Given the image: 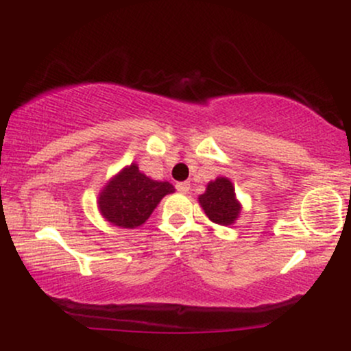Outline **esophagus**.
Wrapping results in <instances>:
<instances>
[{
    "label": "esophagus",
    "mask_w": 351,
    "mask_h": 351,
    "mask_svg": "<svg viewBox=\"0 0 351 351\" xmlns=\"http://www.w3.org/2000/svg\"><path fill=\"white\" fill-rule=\"evenodd\" d=\"M176 189L180 193H188L189 191V183L188 181H183V183H176Z\"/></svg>",
    "instance_id": "34e87169"
}]
</instances>
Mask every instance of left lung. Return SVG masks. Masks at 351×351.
<instances>
[{
	"instance_id": "1",
	"label": "left lung",
	"mask_w": 351,
	"mask_h": 351,
	"mask_svg": "<svg viewBox=\"0 0 351 351\" xmlns=\"http://www.w3.org/2000/svg\"><path fill=\"white\" fill-rule=\"evenodd\" d=\"M199 204L213 223L228 226L236 221L241 206L234 188L228 178H217L208 184L206 193L199 196Z\"/></svg>"
}]
</instances>
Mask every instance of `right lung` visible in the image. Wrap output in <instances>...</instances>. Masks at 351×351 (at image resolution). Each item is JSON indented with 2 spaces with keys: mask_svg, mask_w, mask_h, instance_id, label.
<instances>
[{
  "mask_svg": "<svg viewBox=\"0 0 351 351\" xmlns=\"http://www.w3.org/2000/svg\"><path fill=\"white\" fill-rule=\"evenodd\" d=\"M173 191L170 183L150 180L132 163L102 189L99 209L115 226L134 229L150 217L165 195Z\"/></svg>",
  "mask_w": 351,
  "mask_h": 351,
  "instance_id": "right-lung-1",
  "label": "right lung"
}]
</instances>
